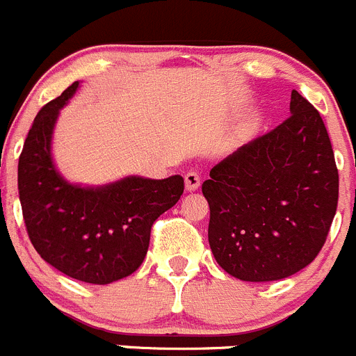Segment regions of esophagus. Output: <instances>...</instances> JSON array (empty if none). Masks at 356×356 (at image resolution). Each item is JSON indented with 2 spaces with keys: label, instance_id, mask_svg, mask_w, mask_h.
I'll list each match as a JSON object with an SVG mask.
<instances>
[{
  "label": "esophagus",
  "instance_id": "esophagus-1",
  "mask_svg": "<svg viewBox=\"0 0 356 356\" xmlns=\"http://www.w3.org/2000/svg\"><path fill=\"white\" fill-rule=\"evenodd\" d=\"M184 182H186V190L188 191H195L200 186V175L197 172H188L184 175Z\"/></svg>",
  "mask_w": 356,
  "mask_h": 356
}]
</instances>
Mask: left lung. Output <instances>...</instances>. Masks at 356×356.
Masks as SVG:
<instances>
[{
  "instance_id": "left-lung-1",
  "label": "left lung",
  "mask_w": 356,
  "mask_h": 356,
  "mask_svg": "<svg viewBox=\"0 0 356 356\" xmlns=\"http://www.w3.org/2000/svg\"><path fill=\"white\" fill-rule=\"evenodd\" d=\"M202 184L216 262L245 282L291 277L318 257L339 200L321 115L293 90L291 117L214 165Z\"/></svg>"
}]
</instances>
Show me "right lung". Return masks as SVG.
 <instances>
[{
    "mask_svg": "<svg viewBox=\"0 0 356 356\" xmlns=\"http://www.w3.org/2000/svg\"><path fill=\"white\" fill-rule=\"evenodd\" d=\"M78 85L72 83L35 117L19 156V200L38 255L67 277L104 286L138 270L150 229L177 204L184 179L126 177L102 188L63 181L51 159V134Z\"/></svg>",
    "mask_w": 356,
    "mask_h": 356,
    "instance_id": "1",
    "label": "right lung"
}]
</instances>
